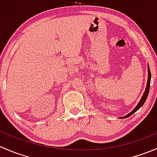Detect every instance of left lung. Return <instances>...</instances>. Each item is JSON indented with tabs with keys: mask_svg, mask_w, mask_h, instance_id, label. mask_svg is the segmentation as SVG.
<instances>
[{
	"mask_svg": "<svg viewBox=\"0 0 157 157\" xmlns=\"http://www.w3.org/2000/svg\"><path fill=\"white\" fill-rule=\"evenodd\" d=\"M150 80H151V73H150V67H148V80H147V87H146V90H145V92L144 93L143 96H142L141 99H140V101L139 102L138 105H137V106L135 107V109H134V110L132 111L131 112H130L129 114H128V115H125V116L122 117V118H128V117H129L130 115H132L133 113H134L135 112H137V110H138L140 108V107L142 106V105L144 104L145 101H146L147 98V96H148V93H149V90H150Z\"/></svg>",
	"mask_w": 157,
	"mask_h": 157,
	"instance_id": "1",
	"label": "left lung"
}]
</instances>
